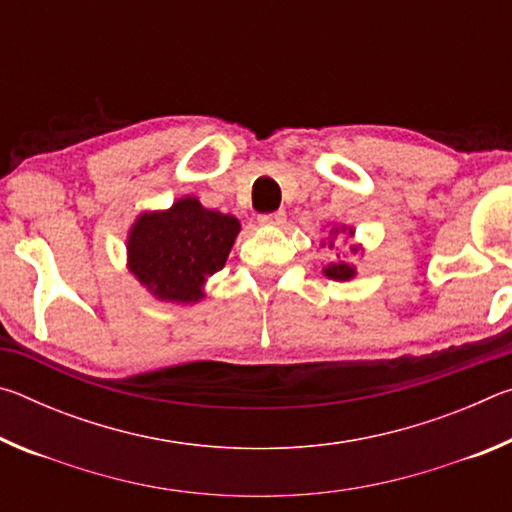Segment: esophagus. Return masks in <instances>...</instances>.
<instances>
[{"instance_id": "esophagus-1", "label": "esophagus", "mask_w": 512, "mask_h": 512, "mask_svg": "<svg viewBox=\"0 0 512 512\" xmlns=\"http://www.w3.org/2000/svg\"><path fill=\"white\" fill-rule=\"evenodd\" d=\"M259 223H262V225H268V228H282V225L287 223V214H284V212L264 214V216H259Z\"/></svg>"}]
</instances>
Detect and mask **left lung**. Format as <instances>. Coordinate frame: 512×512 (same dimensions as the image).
Instances as JSON below:
<instances>
[{"label": "left lung", "mask_w": 512, "mask_h": 512, "mask_svg": "<svg viewBox=\"0 0 512 512\" xmlns=\"http://www.w3.org/2000/svg\"><path fill=\"white\" fill-rule=\"evenodd\" d=\"M339 235L354 237V228H350V225H334V228L329 230V237L336 239ZM323 246H325V241H323ZM332 246H334V241H329V248H332ZM359 250H361V246H357V244L350 246V253H354V255H357ZM336 257H339V255H336ZM323 273L329 277V280L350 282V280H354V275H357V266L350 264L348 259H336V262L327 264V266L323 268Z\"/></svg>", "instance_id": "8db88e82"}]
</instances>
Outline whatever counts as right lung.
<instances>
[{
  "label": "right lung",
  "instance_id": "obj_1",
  "mask_svg": "<svg viewBox=\"0 0 512 512\" xmlns=\"http://www.w3.org/2000/svg\"><path fill=\"white\" fill-rule=\"evenodd\" d=\"M241 230L232 214L183 196L169 210H146L128 230V271L155 300L194 305L207 277L225 266Z\"/></svg>",
  "mask_w": 512,
  "mask_h": 512
}]
</instances>
